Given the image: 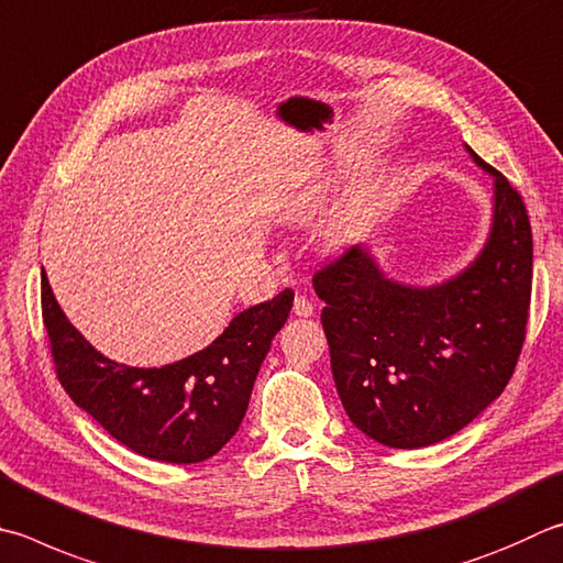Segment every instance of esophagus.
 Segmentation results:
<instances>
[{
    "label": "esophagus",
    "mask_w": 563,
    "mask_h": 563,
    "mask_svg": "<svg viewBox=\"0 0 563 563\" xmlns=\"http://www.w3.org/2000/svg\"><path fill=\"white\" fill-rule=\"evenodd\" d=\"M292 312L298 317H310L314 312V305L310 298H305V295H298L292 302Z\"/></svg>",
    "instance_id": "esophagus-1"
}]
</instances>
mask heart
<instances>
[{"label":"heart","mask_w":563,"mask_h":563,"mask_svg":"<svg viewBox=\"0 0 563 563\" xmlns=\"http://www.w3.org/2000/svg\"><path fill=\"white\" fill-rule=\"evenodd\" d=\"M356 229H360V209H350L332 223L330 231H327V246H344V243L354 236Z\"/></svg>","instance_id":"heart-1"}]
</instances>
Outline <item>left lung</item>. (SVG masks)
Masks as SVG:
<instances>
[{"mask_svg":"<svg viewBox=\"0 0 563 563\" xmlns=\"http://www.w3.org/2000/svg\"><path fill=\"white\" fill-rule=\"evenodd\" d=\"M493 229L455 278L388 280L354 246L314 273L336 394L350 421L388 448H426L465 428L512 379L531 300L525 201L495 167Z\"/></svg>","mask_w":563,"mask_h":563,"instance_id":"8db88e82","label":"left lung"}]
</instances>
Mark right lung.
Returning <instances> with one entry per match:
<instances>
[{"instance_id":"1","label":"right lung","mask_w":563,"mask_h":563,"mask_svg":"<svg viewBox=\"0 0 563 563\" xmlns=\"http://www.w3.org/2000/svg\"><path fill=\"white\" fill-rule=\"evenodd\" d=\"M292 298L290 288L283 290L239 312L207 350L159 369H140L90 346L66 320L41 271V314L60 386L130 451L177 465L201 463L236 435Z\"/></svg>"}]
</instances>
